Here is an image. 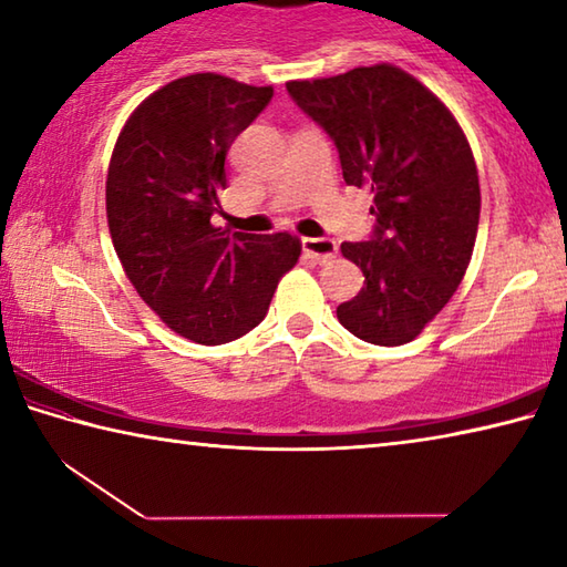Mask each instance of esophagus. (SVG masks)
Masks as SVG:
<instances>
[{"label": "esophagus", "instance_id": "1", "mask_svg": "<svg viewBox=\"0 0 567 567\" xmlns=\"http://www.w3.org/2000/svg\"><path fill=\"white\" fill-rule=\"evenodd\" d=\"M302 252L315 262H330L332 257H338V243L328 237H305L302 239Z\"/></svg>", "mask_w": 567, "mask_h": 567}]
</instances>
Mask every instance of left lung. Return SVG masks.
<instances>
[{
    "label": "left lung",
    "instance_id": "1",
    "mask_svg": "<svg viewBox=\"0 0 567 567\" xmlns=\"http://www.w3.org/2000/svg\"><path fill=\"white\" fill-rule=\"evenodd\" d=\"M287 92L334 140L344 182L375 203V237L340 247L364 275L338 307L340 324L385 348L415 340L473 257L480 182L463 127L435 92L388 62L292 80Z\"/></svg>",
    "mask_w": 567,
    "mask_h": 567
}]
</instances>
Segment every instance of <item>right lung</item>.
I'll list each match as a JSON object with an SVG mask.
<instances>
[{"label": "right lung", "instance_id": "right-lung-1", "mask_svg": "<svg viewBox=\"0 0 567 567\" xmlns=\"http://www.w3.org/2000/svg\"><path fill=\"white\" fill-rule=\"evenodd\" d=\"M272 87L197 72L130 114L107 169V225L137 295L182 338L223 344L262 322L300 260L297 235H227L209 217L227 187V150Z\"/></svg>", "mask_w": 567, "mask_h": 567}]
</instances>
